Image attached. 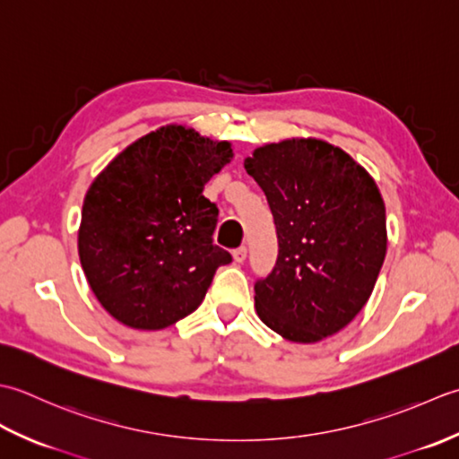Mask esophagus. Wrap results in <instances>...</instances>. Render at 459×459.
<instances>
[{"instance_id": "1", "label": "esophagus", "mask_w": 459, "mask_h": 459, "mask_svg": "<svg viewBox=\"0 0 459 459\" xmlns=\"http://www.w3.org/2000/svg\"><path fill=\"white\" fill-rule=\"evenodd\" d=\"M246 257H247V247L246 246L233 249V259H236L238 264H243V261H246Z\"/></svg>"}]
</instances>
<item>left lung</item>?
Returning <instances> with one entry per match:
<instances>
[{
	"mask_svg": "<svg viewBox=\"0 0 459 459\" xmlns=\"http://www.w3.org/2000/svg\"><path fill=\"white\" fill-rule=\"evenodd\" d=\"M265 192L279 254L255 283V311L301 344L342 331L372 295L386 257V208L374 178L321 138H285L243 160Z\"/></svg>",
	"mask_w": 459,
	"mask_h": 459,
	"instance_id": "8db88e82",
	"label": "left lung"
}]
</instances>
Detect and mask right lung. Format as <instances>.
<instances>
[{
  "label": "right lung",
  "instance_id": "add662e5",
  "mask_svg": "<svg viewBox=\"0 0 459 459\" xmlns=\"http://www.w3.org/2000/svg\"><path fill=\"white\" fill-rule=\"evenodd\" d=\"M233 158L228 140L166 125L102 168L82 200L79 259L102 308L160 331L194 313L231 255L212 243L218 208L204 186Z\"/></svg>",
  "mask_w": 459,
  "mask_h": 459
}]
</instances>
